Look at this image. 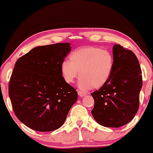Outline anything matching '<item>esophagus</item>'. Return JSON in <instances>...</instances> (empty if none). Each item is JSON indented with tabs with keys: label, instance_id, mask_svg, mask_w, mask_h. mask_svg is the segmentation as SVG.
Listing matches in <instances>:
<instances>
[{
	"label": "esophagus",
	"instance_id": "esophagus-1",
	"mask_svg": "<svg viewBox=\"0 0 153 153\" xmlns=\"http://www.w3.org/2000/svg\"><path fill=\"white\" fill-rule=\"evenodd\" d=\"M86 94H87V93L83 92V91H78V95L80 98L84 97V96H85Z\"/></svg>",
	"mask_w": 153,
	"mask_h": 153
}]
</instances>
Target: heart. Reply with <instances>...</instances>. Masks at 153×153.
I'll return each mask as SVG.
<instances>
[{
	"label": "heart",
	"instance_id": "b5f03b06",
	"mask_svg": "<svg viewBox=\"0 0 153 153\" xmlns=\"http://www.w3.org/2000/svg\"><path fill=\"white\" fill-rule=\"evenodd\" d=\"M114 66V59L108 50L94 46L82 47L72 51L69 61L61 63V74L68 83H73L80 72L78 86L82 90L99 88L108 81Z\"/></svg>",
	"mask_w": 153,
	"mask_h": 153
}]
</instances>
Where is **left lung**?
Masks as SVG:
<instances>
[{"label": "left lung", "instance_id": "1", "mask_svg": "<svg viewBox=\"0 0 153 153\" xmlns=\"http://www.w3.org/2000/svg\"><path fill=\"white\" fill-rule=\"evenodd\" d=\"M114 66L108 81L91 94L93 117L106 127H120L131 122L140 106L143 77L134 52L119 45L113 46Z\"/></svg>", "mask_w": 153, "mask_h": 153}]
</instances>
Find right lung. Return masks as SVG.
Instances as JSON below:
<instances>
[{
	"label": "right lung",
	"mask_w": 153,
	"mask_h": 153,
	"mask_svg": "<svg viewBox=\"0 0 153 153\" xmlns=\"http://www.w3.org/2000/svg\"><path fill=\"white\" fill-rule=\"evenodd\" d=\"M71 50L68 42L36 47L15 63L8 84L12 108L17 118L35 131L62 127L78 99V92L60 71Z\"/></svg>",
	"instance_id": "obj_1"
}]
</instances>
